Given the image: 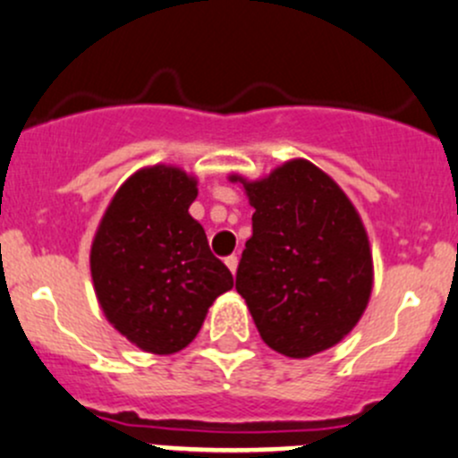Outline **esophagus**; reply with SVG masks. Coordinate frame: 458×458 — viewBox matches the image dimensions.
<instances>
[{
    "mask_svg": "<svg viewBox=\"0 0 458 458\" xmlns=\"http://www.w3.org/2000/svg\"><path fill=\"white\" fill-rule=\"evenodd\" d=\"M224 261H225V266H228V270L233 272V275H234V272H237V263H239L237 255H230V257H225Z\"/></svg>",
    "mask_w": 458,
    "mask_h": 458,
    "instance_id": "1",
    "label": "esophagus"
}]
</instances>
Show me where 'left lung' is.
I'll return each instance as SVG.
<instances>
[{"label": "left lung", "mask_w": 458, "mask_h": 458, "mask_svg": "<svg viewBox=\"0 0 458 458\" xmlns=\"http://www.w3.org/2000/svg\"><path fill=\"white\" fill-rule=\"evenodd\" d=\"M239 182L255 215L237 293L259 335L293 359L332 348L357 326L372 290L370 243L357 210L306 159L288 161L261 182Z\"/></svg>", "instance_id": "obj_1"}]
</instances>
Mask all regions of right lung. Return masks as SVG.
<instances>
[{"label":"right lung","mask_w":458,"mask_h":458,"mask_svg":"<svg viewBox=\"0 0 458 458\" xmlns=\"http://www.w3.org/2000/svg\"><path fill=\"white\" fill-rule=\"evenodd\" d=\"M197 182L173 165L132 174L110 201L90 250V272L106 318L137 348H186L219 294L233 288L188 208Z\"/></svg>","instance_id":"1"}]
</instances>
